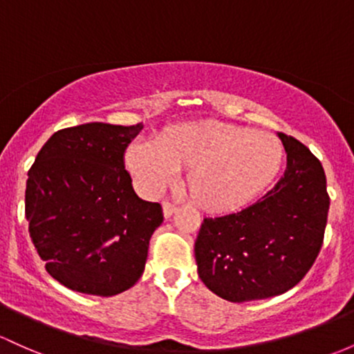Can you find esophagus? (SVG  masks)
Listing matches in <instances>:
<instances>
[{"label": "esophagus", "mask_w": 354, "mask_h": 354, "mask_svg": "<svg viewBox=\"0 0 354 354\" xmlns=\"http://www.w3.org/2000/svg\"><path fill=\"white\" fill-rule=\"evenodd\" d=\"M174 212H176V207H174L173 203H168V201H165V203H162V215H165V218L173 216Z\"/></svg>", "instance_id": "34e87169"}]
</instances>
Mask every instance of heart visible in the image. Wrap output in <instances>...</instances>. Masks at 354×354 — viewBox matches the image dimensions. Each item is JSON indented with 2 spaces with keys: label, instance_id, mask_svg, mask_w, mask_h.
Returning <instances> with one entry per match:
<instances>
[{
  "label": "heart",
  "instance_id": "1",
  "mask_svg": "<svg viewBox=\"0 0 354 354\" xmlns=\"http://www.w3.org/2000/svg\"><path fill=\"white\" fill-rule=\"evenodd\" d=\"M284 149L266 131L216 119L171 124L156 142H134L124 161L139 186L158 195L186 171V189L196 207L230 213L255 200L277 176Z\"/></svg>",
  "mask_w": 354,
  "mask_h": 354
}]
</instances>
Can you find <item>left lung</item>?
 Listing matches in <instances>:
<instances>
[{"label":"left lung","instance_id":"obj_1","mask_svg":"<svg viewBox=\"0 0 354 354\" xmlns=\"http://www.w3.org/2000/svg\"><path fill=\"white\" fill-rule=\"evenodd\" d=\"M277 136L287 153L284 176L242 212L205 218L196 236L198 275L225 301L287 292L321 250L329 212L324 169L302 142Z\"/></svg>","mask_w":354,"mask_h":354}]
</instances>
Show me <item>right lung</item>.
I'll use <instances>...</instances> for the list:
<instances>
[{"label": "right lung", "mask_w": 354, "mask_h": 354, "mask_svg": "<svg viewBox=\"0 0 354 354\" xmlns=\"http://www.w3.org/2000/svg\"><path fill=\"white\" fill-rule=\"evenodd\" d=\"M142 127L88 122L62 129L28 171L32 242L46 272L75 292L115 296L145 272L162 209L136 195L122 159Z\"/></svg>", "instance_id": "right-lung-1"}]
</instances>
